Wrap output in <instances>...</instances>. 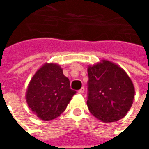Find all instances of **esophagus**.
I'll use <instances>...</instances> for the list:
<instances>
[{"label": "esophagus", "instance_id": "1", "mask_svg": "<svg viewBox=\"0 0 149 149\" xmlns=\"http://www.w3.org/2000/svg\"><path fill=\"white\" fill-rule=\"evenodd\" d=\"M84 91H85V88H84V87H82L81 89L78 90V93H84Z\"/></svg>", "mask_w": 149, "mask_h": 149}]
</instances>
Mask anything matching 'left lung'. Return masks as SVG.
<instances>
[{
	"label": "left lung",
	"instance_id": "8db88e82",
	"mask_svg": "<svg viewBox=\"0 0 149 149\" xmlns=\"http://www.w3.org/2000/svg\"><path fill=\"white\" fill-rule=\"evenodd\" d=\"M87 106L100 121L112 123L123 118L132 106L135 88L128 75L118 64L102 60L88 66Z\"/></svg>",
	"mask_w": 149,
	"mask_h": 149
}]
</instances>
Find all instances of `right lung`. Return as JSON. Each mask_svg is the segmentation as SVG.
Returning <instances> with one entry per match:
<instances>
[{"mask_svg": "<svg viewBox=\"0 0 149 149\" xmlns=\"http://www.w3.org/2000/svg\"><path fill=\"white\" fill-rule=\"evenodd\" d=\"M68 78L56 63H46L35 72L28 85L26 100L29 108L42 121H50L62 114L76 93Z\"/></svg>", "mask_w": 149, "mask_h": 149, "instance_id": "obj_1", "label": "right lung"}]
</instances>
